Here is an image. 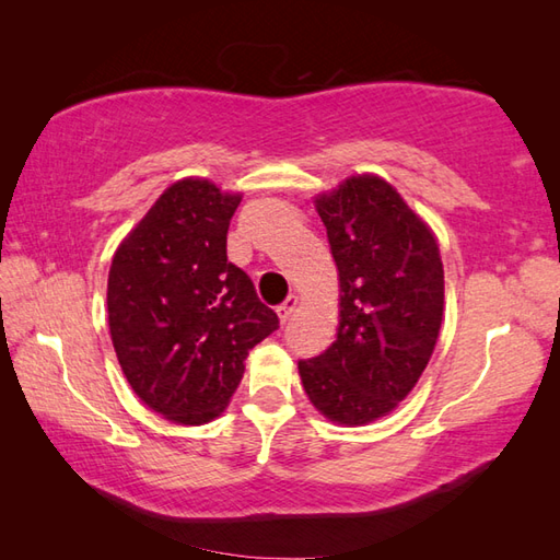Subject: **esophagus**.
I'll return each instance as SVG.
<instances>
[{
    "instance_id": "34e87169",
    "label": "esophagus",
    "mask_w": 560,
    "mask_h": 560,
    "mask_svg": "<svg viewBox=\"0 0 560 560\" xmlns=\"http://www.w3.org/2000/svg\"><path fill=\"white\" fill-rule=\"evenodd\" d=\"M295 307H299V295H289V299L277 307V315H279V323L281 325L289 323V317H291V313L295 311Z\"/></svg>"
}]
</instances>
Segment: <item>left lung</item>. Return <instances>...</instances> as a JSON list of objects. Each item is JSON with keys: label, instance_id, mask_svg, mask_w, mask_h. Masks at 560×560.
<instances>
[{"label": "left lung", "instance_id": "1", "mask_svg": "<svg viewBox=\"0 0 560 560\" xmlns=\"http://www.w3.org/2000/svg\"><path fill=\"white\" fill-rule=\"evenodd\" d=\"M339 277L331 347L299 363L313 407L339 425L392 413L419 383L443 325L445 273L435 235L375 173L315 197Z\"/></svg>", "mask_w": 560, "mask_h": 560}]
</instances>
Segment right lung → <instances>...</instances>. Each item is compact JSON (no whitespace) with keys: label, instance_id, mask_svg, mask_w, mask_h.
Returning <instances> with one entry per match:
<instances>
[{"label":"right lung","instance_id":"obj_1","mask_svg":"<svg viewBox=\"0 0 560 560\" xmlns=\"http://www.w3.org/2000/svg\"><path fill=\"white\" fill-rule=\"evenodd\" d=\"M241 199L207 177H183L113 255L108 325L117 361L135 395L180 425L221 416L249 349L279 327L247 273L225 257Z\"/></svg>","mask_w":560,"mask_h":560}]
</instances>
